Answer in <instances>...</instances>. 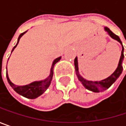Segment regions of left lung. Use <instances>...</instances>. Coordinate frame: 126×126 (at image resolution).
Listing matches in <instances>:
<instances>
[{
	"label": "left lung",
	"instance_id": "1",
	"mask_svg": "<svg viewBox=\"0 0 126 126\" xmlns=\"http://www.w3.org/2000/svg\"><path fill=\"white\" fill-rule=\"evenodd\" d=\"M105 31H107V33H109V35L114 39L117 40V41H119L121 44H122V41H120V38L115 35L114 33H112L108 28H105ZM123 51H124V48L122 44V52H121V56L120 58V61L118 63V66L117 68V69L115 70V71L113 74L109 77L108 78L99 81V82H92V81H88L86 79H85L84 78H82L79 74V71H78V62H77V58H76L74 59V65H75V71H76V74L77 76L79 79V80L82 83V85L85 86V88H87L88 90L95 92V93H99V92H102L106 90L107 89L110 88L114 82L117 79V78L120 77V75L122 74L123 71V61L124 59V55H123Z\"/></svg>",
	"mask_w": 126,
	"mask_h": 126
}]
</instances>
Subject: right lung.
<instances>
[{"label": "right lung", "instance_id": "right-lung-1", "mask_svg": "<svg viewBox=\"0 0 126 126\" xmlns=\"http://www.w3.org/2000/svg\"><path fill=\"white\" fill-rule=\"evenodd\" d=\"M25 32L21 33L18 38V41H17V44L14 47L12 51L14 49V48L16 47V45L18 44L19 43V41L20 38L24 35V33H25ZM61 57L56 58L54 61L52 65V67H51V71H50V74L49 76L45 79L43 81H39V82H33L29 85H24V86H17V85H15L14 84H13L12 82L10 81L9 78V76H8V74L6 73V78H7V80H8V82L9 83V85H11V87L17 93H19V95L25 97V98H31V99H33V98H36L38 97L39 95H41L47 88H49L50 83H51V81H52V76H53V68H54V65H55V63H58L60 60H61Z\"/></svg>", "mask_w": 126, "mask_h": 126}]
</instances>
